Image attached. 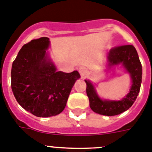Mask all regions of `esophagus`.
Instances as JSON below:
<instances>
[{
    "mask_svg": "<svg viewBox=\"0 0 152 152\" xmlns=\"http://www.w3.org/2000/svg\"><path fill=\"white\" fill-rule=\"evenodd\" d=\"M79 73H80V75H81L82 78L86 77V73H87V71H86V68L83 67V66H82V67H79Z\"/></svg>",
    "mask_w": 152,
    "mask_h": 152,
    "instance_id": "esophagus-1",
    "label": "esophagus"
}]
</instances>
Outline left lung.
Here are the masks:
<instances>
[{"instance_id":"8db88e82","label":"left lung","mask_w":152,"mask_h":152,"mask_svg":"<svg viewBox=\"0 0 152 152\" xmlns=\"http://www.w3.org/2000/svg\"><path fill=\"white\" fill-rule=\"evenodd\" d=\"M108 62L110 66L122 63L130 74L132 85L129 93L126 98L118 102L102 101L96 95L91 83L87 80L85 81L86 83V93L89 99L91 110L102 115L114 116L128 110L135 102L140 91L142 69L137 51L134 46L131 45L116 46L110 49L108 54Z\"/></svg>"}]
</instances>
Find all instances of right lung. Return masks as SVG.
<instances>
[{
  "instance_id": "obj_1",
  "label": "right lung",
  "mask_w": 152,
  "mask_h": 152,
  "mask_svg": "<svg viewBox=\"0 0 152 152\" xmlns=\"http://www.w3.org/2000/svg\"><path fill=\"white\" fill-rule=\"evenodd\" d=\"M49 39H34L22 47L11 69V88L22 107L33 115L48 117L65 108L78 71L64 73L47 61L45 50Z\"/></svg>"
}]
</instances>
